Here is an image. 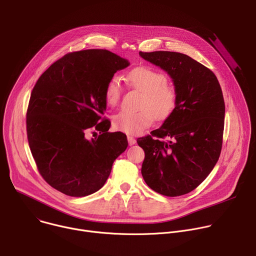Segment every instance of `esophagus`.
<instances>
[{
	"label": "esophagus",
	"mask_w": 256,
	"mask_h": 256,
	"mask_svg": "<svg viewBox=\"0 0 256 256\" xmlns=\"http://www.w3.org/2000/svg\"><path fill=\"white\" fill-rule=\"evenodd\" d=\"M128 142L130 146H132V144H134L136 142V138L134 136H128Z\"/></svg>",
	"instance_id": "obj_1"
}]
</instances>
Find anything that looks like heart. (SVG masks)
<instances>
[{
  "label": "heart",
  "instance_id": "1",
  "mask_svg": "<svg viewBox=\"0 0 256 256\" xmlns=\"http://www.w3.org/2000/svg\"><path fill=\"white\" fill-rule=\"evenodd\" d=\"M126 80L134 89L142 92L136 112L124 110L114 116V126L128 134H138L150 126L154 120H164L173 112L176 106L175 88L166 82L162 72L148 66H140L130 70ZM105 100L110 107H116L120 100L122 85L116 77L109 79L105 86Z\"/></svg>",
  "mask_w": 256,
  "mask_h": 256
}]
</instances>
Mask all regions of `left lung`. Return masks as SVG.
<instances>
[{
  "label": "left lung",
  "instance_id": "8db88e82",
  "mask_svg": "<svg viewBox=\"0 0 256 256\" xmlns=\"http://www.w3.org/2000/svg\"><path fill=\"white\" fill-rule=\"evenodd\" d=\"M140 56L172 78L176 106L161 128L136 140L144 151L142 175L146 184L166 196H179L196 188L220 157L225 118L222 89L214 72L174 52Z\"/></svg>",
  "mask_w": 256,
  "mask_h": 256
}]
</instances>
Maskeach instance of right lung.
<instances>
[{
	"mask_svg": "<svg viewBox=\"0 0 256 256\" xmlns=\"http://www.w3.org/2000/svg\"><path fill=\"white\" fill-rule=\"evenodd\" d=\"M128 60L106 50L70 52L36 82L27 108L29 147L42 178L70 196L99 190L128 148L124 132H108L105 86ZM100 134L88 139L89 132Z\"/></svg>",
	"mask_w": 256,
	"mask_h": 256,
	"instance_id": "add662e5",
	"label": "right lung"
}]
</instances>
